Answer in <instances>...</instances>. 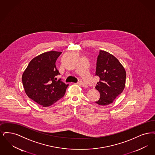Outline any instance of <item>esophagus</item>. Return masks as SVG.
<instances>
[{
	"instance_id": "1",
	"label": "esophagus",
	"mask_w": 155,
	"mask_h": 155,
	"mask_svg": "<svg viewBox=\"0 0 155 155\" xmlns=\"http://www.w3.org/2000/svg\"><path fill=\"white\" fill-rule=\"evenodd\" d=\"M79 84L83 88H87V86L84 83H83V82H80V83H79Z\"/></svg>"
}]
</instances>
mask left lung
Here are the masks:
<instances>
[{"label": "left lung", "instance_id": "1", "mask_svg": "<svg viewBox=\"0 0 155 155\" xmlns=\"http://www.w3.org/2000/svg\"><path fill=\"white\" fill-rule=\"evenodd\" d=\"M95 74L99 76L100 81L95 88L100 94V100L95 103L100 105L112 104L125 87L126 72L124 68L114 55L100 50Z\"/></svg>", "mask_w": 155, "mask_h": 155}]
</instances>
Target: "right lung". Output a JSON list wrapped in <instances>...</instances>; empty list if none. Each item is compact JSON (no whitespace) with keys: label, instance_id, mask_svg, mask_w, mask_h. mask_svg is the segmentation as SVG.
Here are the masks:
<instances>
[{"label":"right lung","instance_id":"right-lung-1","mask_svg":"<svg viewBox=\"0 0 155 155\" xmlns=\"http://www.w3.org/2000/svg\"><path fill=\"white\" fill-rule=\"evenodd\" d=\"M60 51H50L34 58L22 76V81L27 96L43 107L53 105L65 93L68 84L56 81L60 74L55 62Z\"/></svg>","mask_w":155,"mask_h":155}]
</instances>
